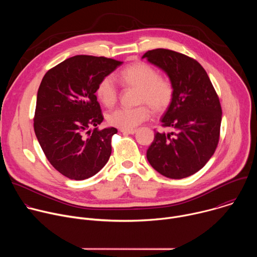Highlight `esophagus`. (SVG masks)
Returning a JSON list of instances; mask_svg holds the SVG:
<instances>
[{"label": "esophagus", "mask_w": 257, "mask_h": 257, "mask_svg": "<svg viewBox=\"0 0 257 257\" xmlns=\"http://www.w3.org/2000/svg\"><path fill=\"white\" fill-rule=\"evenodd\" d=\"M121 132L123 134H135L137 132L136 129H130V130H126V129H122Z\"/></svg>", "instance_id": "obj_1"}]
</instances>
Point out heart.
<instances>
[{"instance_id":"1","label":"heart","mask_w":257,"mask_h":257,"mask_svg":"<svg viewBox=\"0 0 257 257\" xmlns=\"http://www.w3.org/2000/svg\"><path fill=\"white\" fill-rule=\"evenodd\" d=\"M121 82L130 88L139 89L137 103L141 104L133 108H117L108 113L107 122L117 128L130 130L151 116V108L155 113H164L170 107L175 95L173 82L161 76L160 72L145 62H135L120 72ZM95 95L98 100L107 107L116 104L119 91L111 76H105L97 83Z\"/></svg>"}]
</instances>
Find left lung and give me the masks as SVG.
Listing matches in <instances>:
<instances>
[{
    "label": "left lung",
    "mask_w": 257,
    "mask_h": 257,
    "mask_svg": "<svg viewBox=\"0 0 257 257\" xmlns=\"http://www.w3.org/2000/svg\"><path fill=\"white\" fill-rule=\"evenodd\" d=\"M142 58L163 69L175 87L172 104L162 126L172 132H156L146 158L165 177H189L209 161L219 140L222 107L203 67L181 53L156 49Z\"/></svg>",
    "instance_id": "8db88e82"
}]
</instances>
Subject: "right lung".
<instances>
[{"instance_id": "right-lung-1", "label": "right lung", "mask_w": 257, "mask_h": 257, "mask_svg": "<svg viewBox=\"0 0 257 257\" xmlns=\"http://www.w3.org/2000/svg\"><path fill=\"white\" fill-rule=\"evenodd\" d=\"M121 64L105 57L78 55L50 69L42 80L34 132L48 161L69 179L92 177L112 154V136L118 130L98 129L103 116L95 88Z\"/></svg>"}]
</instances>
